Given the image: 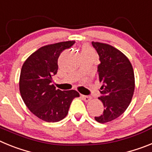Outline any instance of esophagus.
Wrapping results in <instances>:
<instances>
[{
    "instance_id": "obj_1",
    "label": "esophagus",
    "mask_w": 152,
    "mask_h": 152,
    "mask_svg": "<svg viewBox=\"0 0 152 152\" xmlns=\"http://www.w3.org/2000/svg\"><path fill=\"white\" fill-rule=\"evenodd\" d=\"M82 98L85 102H89L91 100V96H84V95H82Z\"/></svg>"
}]
</instances>
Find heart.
<instances>
[{"instance_id":"b5f03b06","label":"heart","mask_w":152,"mask_h":152,"mask_svg":"<svg viewBox=\"0 0 152 152\" xmlns=\"http://www.w3.org/2000/svg\"><path fill=\"white\" fill-rule=\"evenodd\" d=\"M89 52H92V50L88 47H85L83 48V53H89Z\"/></svg>"}]
</instances>
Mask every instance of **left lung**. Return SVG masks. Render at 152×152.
<instances>
[{
	"label": "left lung",
	"instance_id": "8db88e82",
	"mask_svg": "<svg viewBox=\"0 0 152 152\" xmlns=\"http://www.w3.org/2000/svg\"><path fill=\"white\" fill-rule=\"evenodd\" d=\"M99 56L97 77L102 85L99 99L102 102L104 111L95 119L105 123L115 119L126 110L134 90L132 66L121 51L105 43L92 42Z\"/></svg>",
	"mask_w": 152,
	"mask_h": 152
}]
</instances>
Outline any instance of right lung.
<instances>
[{"label": "right lung", "mask_w": 152, "mask_h": 152, "mask_svg": "<svg viewBox=\"0 0 152 152\" xmlns=\"http://www.w3.org/2000/svg\"><path fill=\"white\" fill-rule=\"evenodd\" d=\"M75 41L47 45L31 54L23 63L20 76V92L29 110L47 122L63 119L72 99L79 97L76 90L56 89L51 83L57 73L60 53L69 49Z\"/></svg>", "instance_id": "right-lung-1"}]
</instances>
